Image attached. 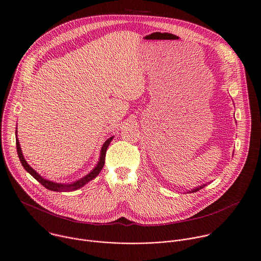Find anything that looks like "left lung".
<instances>
[{
    "label": "left lung",
    "instance_id": "8db88e82",
    "mask_svg": "<svg viewBox=\"0 0 261 261\" xmlns=\"http://www.w3.org/2000/svg\"><path fill=\"white\" fill-rule=\"evenodd\" d=\"M207 186V184H205V185H202V186H199V187H197V188H195V189H193V190H191V191H189V194L190 193H196V192H198V191H200V190H202L204 187H206Z\"/></svg>",
    "mask_w": 261,
    "mask_h": 261
}]
</instances>
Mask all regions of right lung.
<instances>
[{"label": "right lung", "mask_w": 261, "mask_h": 261, "mask_svg": "<svg viewBox=\"0 0 261 261\" xmlns=\"http://www.w3.org/2000/svg\"><path fill=\"white\" fill-rule=\"evenodd\" d=\"M15 135H16V147H17V153H18V156H19V160H20V163L21 165L23 166V168L30 173V174L35 178L37 179L43 187H45L46 189L50 190V191H53V192H72V191H76L79 189H81L82 187H84L86 184H88L89 181H91L92 179H94L99 173L100 171L102 170L103 166H105V161H106V153H107V149L111 143V141L113 140L114 136H112L111 138H109L102 145L101 147V150H100V156H99V160H98V163L96 164V166L88 173V174L83 176L82 178H80L79 180H75L73 182H70V184H58V182H55V181H51L49 179H46L44 178L43 176H41L39 173L33 169L29 164L28 162L25 161L23 154H22V150H21V147H20V144H19V140L17 138V128H16V132H15Z\"/></svg>", "instance_id": "add662e5"}]
</instances>
